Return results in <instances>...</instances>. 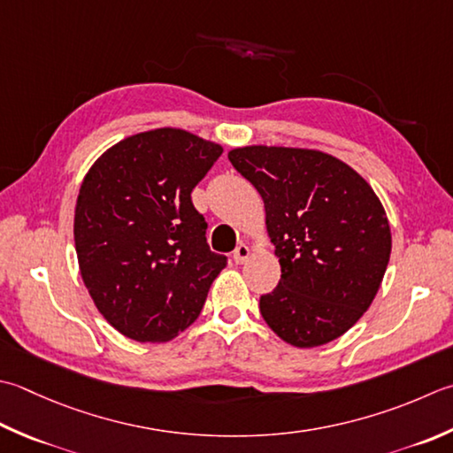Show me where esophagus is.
I'll return each instance as SVG.
<instances>
[{"instance_id": "obj_1", "label": "esophagus", "mask_w": 453, "mask_h": 453, "mask_svg": "<svg viewBox=\"0 0 453 453\" xmlns=\"http://www.w3.org/2000/svg\"><path fill=\"white\" fill-rule=\"evenodd\" d=\"M250 255H251L250 245L239 243V245L235 247V251H234V261H235L237 265H243L247 259H250Z\"/></svg>"}]
</instances>
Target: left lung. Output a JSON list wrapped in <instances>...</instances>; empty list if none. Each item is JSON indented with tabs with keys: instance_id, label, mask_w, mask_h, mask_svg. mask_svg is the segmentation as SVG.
<instances>
[{
	"instance_id": "1",
	"label": "left lung",
	"mask_w": 453,
	"mask_h": 453,
	"mask_svg": "<svg viewBox=\"0 0 453 453\" xmlns=\"http://www.w3.org/2000/svg\"><path fill=\"white\" fill-rule=\"evenodd\" d=\"M227 158L265 202L280 263L263 320L295 348L340 338L373 303L391 257V227L373 188L322 150L251 145Z\"/></svg>"
}]
</instances>
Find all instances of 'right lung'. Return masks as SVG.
Masks as SVG:
<instances>
[{
    "label": "right lung",
    "mask_w": 453,
    "mask_h": 453,
    "mask_svg": "<svg viewBox=\"0 0 453 453\" xmlns=\"http://www.w3.org/2000/svg\"><path fill=\"white\" fill-rule=\"evenodd\" d=\"M224 149L174 127L110 147L84 176L74 210L80 274L96 308L135 342H168L196 320L226 255L190 194Z\"/></svg>",
    "instance_id": "right-lung-1"
}]
</instances>
